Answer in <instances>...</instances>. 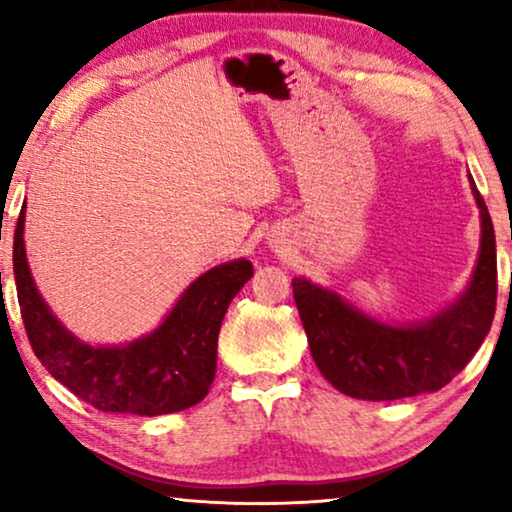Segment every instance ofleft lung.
Masks as SVG:
<instances>
[{
	"label": "left lung",
	"mask_w": 512,
	"mask_h": 512,
	"mask_svg": "<svg viewBox=\"0 0 512 512\" xmlns=\"http://www.w3.org/2000/svg\"><path fill=\"white\" fill-rule=\"evenodd\" d=\"M480 209L478 263L466 289L450 305L417 321L387 324L333 289L293 279V300L312 359L335 389L363 401H396L443 389L478 352L496 310V240L492 216L473 177Z\"/></svg>",
	"instance_id": "1"
}]
</instances>
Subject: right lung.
Returning <instances> with one entry per match:
<instances>
[{
  "label": "right lung",
  "instance_id": "right-lung-1",
  "mask_svg": "<svg viewBox=\"0 0 512 512\" xmlns=\"http://www.w3.org/2000/svg\"><path fill=\"white\" fill-rule=\"evenodd\" d=\"M25 205L13 235V275L27 338L55 380L102 412L156 417L198 405L216 375L226 310L254 275L247 258L221 263L186 286L149 335L125 345H90L62 326L34 284L25 254Z\"/></svg>",
  "mask_w": 512,
  "mask_h": 512
}]
</instances>
